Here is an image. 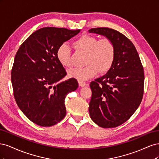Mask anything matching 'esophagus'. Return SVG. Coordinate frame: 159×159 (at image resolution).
<instances>
[{
    "label": "esophagus",
    "mask_w": 159,
    "mask_h": 159,
    "mask_svg": "<svg viewBox=\"0 0 159 159\" xmlns=\"http://www.w3.org/2000/svg\"><path fill=\"white\" fill-rule=\"evenodd\" d=\"M78 83H79V85L81 86V87H85V86L86 85L85 82H84V81H79Z\"/></svg>",
    "instance_id": "1"
}]
</instances>
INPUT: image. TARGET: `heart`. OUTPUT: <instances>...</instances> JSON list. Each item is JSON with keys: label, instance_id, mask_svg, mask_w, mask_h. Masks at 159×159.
Returning <instances> with one entry per match:
<instances>
[{"label": "heart", "instance_id": "obj_1", "mask_svg": "<svg viewBox=\"0 0 159 159\" xmlns=\"http://www.w3.org/2000/svg\"><path fill=\"white\" fill-rule=\"evenodd\" d=\"M77 50L86 53L85 66L83 68H74L68 71L70 78L80 81L93 78L99 71L103 74L109 70L115 58V46L109 38L100 39L89 34H83L73 42ZM56 57L60 64L69 68L71 66V52L66 44L60 45L56 51Z\"/></svg>", "mask_w": 159, "mask_h": 159}]
</instances>
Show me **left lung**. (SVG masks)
Listing matches in <instances>:
<instances>
[{
    "label": "left lung",
    "instance_id": "left-lung-1",
    "mask_svg": "<svg viewBox=\"0 0 159 159\" xmlns=\"http://www.w3.org/2000/svg\"><path fill=\"white\" fill-rule=\"evenodd\" d=\"M89 32L110 38L115 46L111 68L90 83L89 115L99 127H116L127 121L141 103L143 66L133 42L121 32L105 27L91 28Z\"/></svg>",
    "mask_w": 159,
    "mask_h": 159
}]
</instances>
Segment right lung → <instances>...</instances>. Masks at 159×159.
<instances>
[{
  "label": "right lung",
  "instance_id": "add662e5",
  "mask_svg": "<svg viewBox=\"0 0 159 159\" xmlns=\"http://www.w3.org/2000/svg\"><path fill=\"white\" fill-rule=\"evenodd\" d=\"M80 30L44 27L33 32L19 48L11 71L14 99L18 107L31 121L50 127L66 114L65 98L78 88V81L67 75L57 60L58 47Z\"/></svg>",
  "mask_w": 159,
  "mask_h": 159
}]
</instances>
